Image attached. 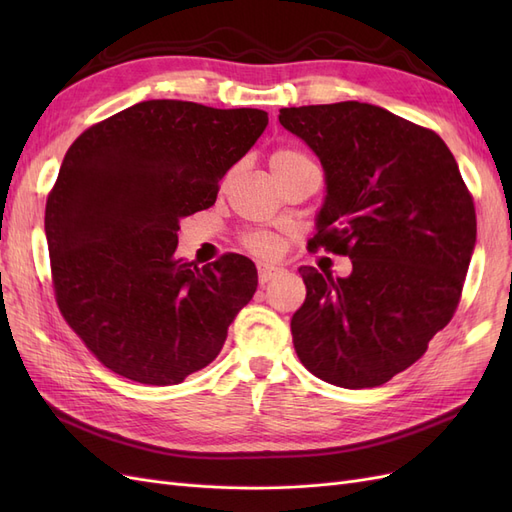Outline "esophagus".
Returning <instances> with one entry per match:
<instances>
[{"label":"esophagus","instance_id":"34e87169","mask_svg":"<svg viewBox=\"0 0 512 512\" xmlns=\"http://www.w3.org/2000/svg\"><path fill=\"white\" fill-rule=\"evenodd\" d=\"M282 271L277 269V267H267V265H260L258 267V284L260 286H265V284H269L271 280H275L277 275H280Z\"/></svg>","mask_w":512,"mask_h":512}]
</instances>
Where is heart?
<instances>
[{"label": "heart", "mask_w": 512, "mask_h": 512, "mask_svg": "<svg viewBox=\"0 0 512 512\" xmlns=\"http://www.w3.org/2000/svg\"><path fill=\"white\" fill-rule=\"evenodd\" d=\"M303 160H307V158L303 156L301 151L282 147V149H277V151L271 153L269 164H271V170L275 173V170L288 168V166L303 162ZM241 243L245 245V250H250L258 258H273L277 252H280V241H277V237L271 235V232H267V230L245 232V235L241 237Z\"/></svg>", "instance_id": "1"}]
</instances>
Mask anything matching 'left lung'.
Listing matches in <instances>:
<instances>
[{
  "label": "left lung",
  "mask_w": 512,
  "mask_h": 512,
  "mask_svg": "<svg viewBox=\"0 0 512 512\" xmlns=\"http://www.w3.org/2000/svg\"><path fill=\"white\" fill-rule=\"evenodd\" d=\"M282 126L324 168L312 247L352 273H299L290 320L301 363L324 382L374 389L425 354L451 322L476 243L474 200L442 138L365 102L282 108Z\"/></svg>",
  "instance_id": "left-lung-1"
}]
</instances>
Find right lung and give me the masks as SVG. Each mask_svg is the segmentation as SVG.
I'll use <instances>...</instances> for the list:
<instances>
[{
    "mask_svg": "<svg viewBox=\"0 0 512 512\" xmlns=\"http://www.w3.org/2000/svg\"><path fill=\"white\" fill-rule=\"evenodd\" d=\"M258 108L147 100L87 128L46 198L55 301L115 374L179 384L220 354L258 286L254 262L175 258L179 222L209 209L220 179L254 147Z\"/></svg>",
    "mask_w": 512,
    "mask_h": 512,
    "instance_id": "add662e5",
    "label": "right lung"
}]
</instances>
